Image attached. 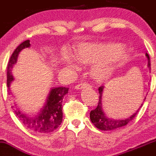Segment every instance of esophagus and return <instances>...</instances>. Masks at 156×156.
Returning a JSON list of instances; mask_svg holds the SVG:
<instances>
[{
  "instance_id": "1",
  "label": "esophagus",
  "mask_w": 156,
  "mask_h": 156,
  "mask_svg": "<svg viewBox=\"0 0 156 156\" xmlns=\"http://www.w3.org/2000/svg\"><path fill=\"white\" fill-rule=\"evenodd\" d=\"M90 84H88L87 83H81V84H78V85L75 86V88L78 89V90H81V89L84 88V87H90Z\"/></svg>"
}]
</instances>
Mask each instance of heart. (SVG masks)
Instances as JSON below:
<instances>
[{
	"mask_svg": "<svg viewBox=\"0 0 156 156\" xmlns=\"http://www.w3.org/2000/svg\"><path fill=\"white\" fill-rule=\"evenodd\" d=\"M117 45L113 43H81L72 55L83 64H91L90 75L95 81L103 82L110 78L118 63L124 58V52H114ZM63 62L72 69L77 68L75 59L69 54L62 55Z\"/></svg>",
	"mask_w": 156,
	"mask_h": 156,
	"instance_id": "obj_1",
	"label": "heart"
}]
</instances>
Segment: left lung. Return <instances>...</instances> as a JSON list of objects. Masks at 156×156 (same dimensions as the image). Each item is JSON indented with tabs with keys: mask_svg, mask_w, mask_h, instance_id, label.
Wrapping results in <instances>:
<instances>
[{
	"mask_svg": "<svg viewBox=\"0 0 156 156\" xmlns=\"http://www.w3.org/2000/svg\"><path fill=\"white\" fill-rule=\"evenodd\" d=\"M146 57L148 58V67L149 69H151L150 66V59H149V55L147 53H146ZM104 86H101L98 88L99 90V101H98V104L96 108L94 110H91L90 113V121L93 123V124L96 126L98 129H101V130H104V131H110V130H113V129H119V128L122 127L123 126H126L129 122H130L131 120H133V118L137 115V113L140 111V108L143 107V104L144 103V101H146V97H145L143 101H142V104L140 105V107H139L138 110L133 113V114L131 115L130 116L127 117V118L125 119H113L110 118L108 116H106V114L104 113V110H103L102 107V94L103 91H104Z\"/></svg>",
	"mask_w": 156,
	"mask_h": 156,
	"instance_id": "8db88e82",
	"label": "left lung"
}]
</instances>
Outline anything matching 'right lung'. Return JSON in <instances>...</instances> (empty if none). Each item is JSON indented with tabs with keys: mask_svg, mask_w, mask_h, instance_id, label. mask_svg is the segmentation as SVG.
Segmentation results:
<instances>
[{
	"mask_svg": "<svg viewBox=\"0 0 156 156\" xmlns=\"http://www.w3.org/2000/svg\"><path fill=\"white\" fill-rule=\"evenodd\" d=\"M30 46V40H26L16 47L10 56L7 67V85L10 89L13 81L12 69L16 63L20 52ZM69 93V88L58 87L52 88L43 107L36 114L27 115L23 113L16 104L12 106L13 112L20 121L30 130L36 133H47L56 129L62 122V100Z\"/></svg>",
	"mask_w": 156,
	"mask_h": 156,
	"instance_id": "1",
	"label": "right lung"
}]
</instances>
